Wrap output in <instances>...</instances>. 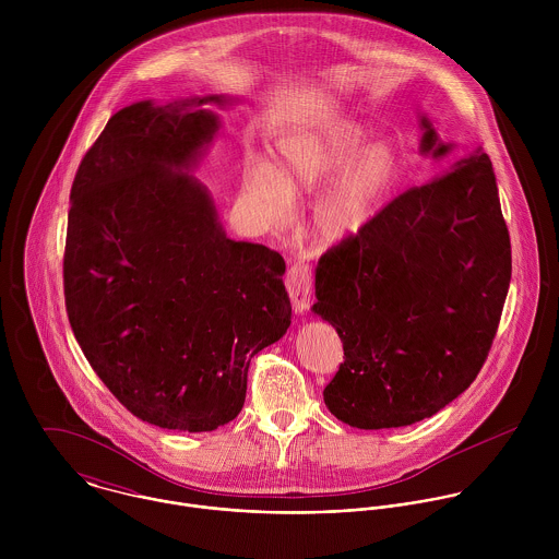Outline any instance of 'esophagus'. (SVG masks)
Returning a JSON list of instances; mask_svg holds the SVG:
<instances>
[{
    "instance_id": "34e87169",
    "label": "esophagus",
    "mask_w": 559,
    "mask_h": 559,
    "mask_svg": "<svg viewBox=\"0 0 559 559\" xmlns=\"http://www.w3.org/2000/svg\"><path fill=\"white\" fill-rule=\"evenodd\" d=\"M286 290L295 312L304 317L310 310L312 301V269L306 260H299L290 266L286 277Z\"/></svg>"
}]
</instances>
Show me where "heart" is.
Masks as SVG:
<instances>
[{
  "label": "heart",
  "instance_id": "obj_1",
  "mask_svg": "<svg viewBox=\"0 0 559 559\" xmlns=\"http://www.w3.org/2000/svg\"><path fill=\"white\" fill-rule=\"evenodd\" d=\"M364 122L335 116L284 133L273 163H253L245 189L271 222H286L293 200L321 191L312 206V228L322 242L335 245L359 237L396 193L402 155L390 140L372 142Z\"/></svg>",
  "mask_w": 559,
  "mask_h": 559
}]
</instances>
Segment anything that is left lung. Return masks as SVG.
I'll list each match as a JSON object with an SVG mask.
<instances>
[{
    "mask_svg": "<svg viewBox=\"0 0 559 559\" xmlns=\"http://www.w3.org/2000/svg\"><path fill=\"white\" fill-rule=\"evenodd\" d=\"M419 153L445 157L421 116ZM512 275L497 180L478 148L404 191L317 266V304L344 346L322 396L344 424H415L459 399L490 350Z\"/></svg>",
    "mask_w": 559,
    "mask_h": 559,
    "instance_id": "left-lung-1",
    "label": "left lung"
}]
</instances>
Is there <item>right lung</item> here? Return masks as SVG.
<instances>
[{"mask_svg": "<svg viewBox=\"0 0 559 559\" xmlns=\"http://www.w3.org/2000/svg\"><path fill=\"white\" fill-rule=\"evenodd\" d=\"M224 94L140 100L81 160L64 251L67 312L98 379L135 417L209 432L242 408L255 353L290 326L284 258L226 237L191 171Z\"/></svg>", "mask_w": 559, "mask_h": 559, "instance_id": "right-lung-1", "label": "right lung"}]
</instances>
